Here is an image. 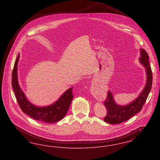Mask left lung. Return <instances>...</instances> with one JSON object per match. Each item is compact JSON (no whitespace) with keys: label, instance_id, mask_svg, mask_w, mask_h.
<instances>
[{"label":"left lung","instance_id":"obj_1","mask_svg":"<svg viewBox=\"0 0 160 160\" xmlns=\"http://www.w3.org/2000/svg\"><path fill=\"white\" fill-rule=\"evenodd\" d=\"M139 62L146 71V84L138 96L126 105H120L116 102L112 92L108 91L107 99L104 102L106 107L107 115L104 121L110 124H118L128 121L137 114L142 108L152 88V74L149 66V56L144 49L140 48Z\"/></svg>","mask_w":160,"mask_h":160}]
</instances>
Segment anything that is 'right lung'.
I'll use <instances>...</instances> for the list:
<instances>
[{
  "label": "right lung",
  "mask_w": 160,
  "mask_h": 160,
  "mask_svg": "<svg viewBox=\"0 0 160 160\" xmlns=\"http://www.w3.org/2000/svg\"><path fill=\"white\" fill-rule=\"evenodd\" d=\"M20 58L18 54L15 60L12 76V86L17 101L24 113L39 121L54 123L61 120L67 114L73 99L72 87L63 92L59 98L53 104L46 106H38L28 99L21 88L18 78V63Z\"/></svg>",
  "instance_id": "1"
}]
</instances>
